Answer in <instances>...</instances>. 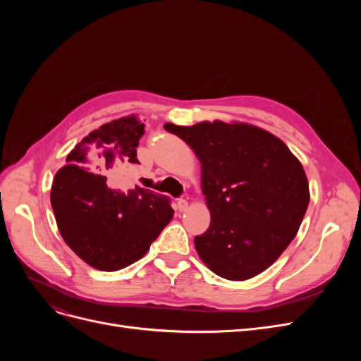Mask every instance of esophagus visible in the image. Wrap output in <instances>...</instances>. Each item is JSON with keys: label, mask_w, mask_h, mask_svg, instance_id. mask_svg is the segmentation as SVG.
<instances>
[{"label": "esophagus", "mask_w": 361, "mask_h": 361, "mask_svg": "<svg viewBox=\"0 0 361 361\" xmlns=\"http://www.w3.org/2000/svg\"><path fill=\"white\" fill-rule=\"evenodd\" d=\"M178 207H179V211H180V212L187 211V207H188V202L185 200V199H179V200H178Z\"/></svg>", "instance_id": "1"}]
</instances>
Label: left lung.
I'll return each instance as SVG.
<instances>
[{
	"label": "left lung",
	"instance_id": "left-lung-1",
	"mask_svg": "<svg viewBox=\"0 0 361 361\" xmlns=\"http://www.w3.org/2000/svg\"><path fill=\"white\" fill-rule=\"evenodd\" d=\"M202 164V192L211 224L194 238L203 264L243 281L269 268L297 235L310 192L305 171L268 130L221 120L171 128Z\"/></svg>",
	"mask_w": 361,
	"mask_h": 361
}]
</instances>
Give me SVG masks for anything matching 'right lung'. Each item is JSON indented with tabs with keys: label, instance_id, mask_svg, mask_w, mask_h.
Segmentation results:
<instances>
[{
	"label": "right lung",
	"instance_id": "right-lung-1",
	"mask_svg": "<svg viewBox=\"0 0 361 361\" xmlns=\"http://www.w3.org/2000/svg\"><path fill=\"white\" fill-rule=\"evenodd\" d=\"M143 134L145 123L134 114L111 120L75 146L52 182L51 206L64 243L99 271H118L143 257L174 214L167 195L140 187L113 190L106 176L84 169L138 164Z\"/></svg>",
	"mask_w": 361,
	"mask_h": 361
}]
</instances>
